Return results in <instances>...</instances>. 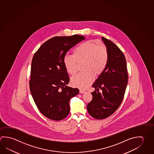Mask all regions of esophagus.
Here are the masks:
<instances>
[{"instance_id": "1", "label": "esophagus", "mask_w": 154, "mask_h": 154, "mask_svg": "<svg viewBox=\"0 0 154 154\" xmlns=\"http://www.w3.org/2000/svg\"><path fill=\"white\" fill-rule=\"evenodd\" d=\"M85 90H79V93H81V94H84V93H85Z\"/></svg>"}]
</instances>
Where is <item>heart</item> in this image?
Returning a JSON list of instances; mask_svg holds the SVG:
<instances>
[{
	"mask_svg": "<svg viewBox=\"0 0 154 154\" xmlns=\"http://www.w3.org/2000/svg\"><path fill=\"white\" fill-rule=\"evenodd\" d=\"M108 61V53L106 47L91 42L82 44L73 52V56L66 55L64 64L68 73L75 75L77 72V63L83 62L82 73L71 79V84L81 89H85L94 79L104 70Z\"/></svg>",
	"mask_w": 154,
	"mask_h": 154,
	"instance_id": "heart-1",
	"label": "heart"
}]
</instances>
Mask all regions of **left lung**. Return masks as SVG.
<instances>
[{
    "mask_svg": "<svg viewBox=\"0 0 154 154\" xmlns=\"http://www.w3.org/2000/svg\"><path fill=\"white\" fill-rule=\"evenodd\" d=\"M102 39L108 51V63L92 85L95 90L91 92L92 100L87 105L89 114L98 119H106L117 110L124 98L128 81L124 54L112 42L103 37Z\"/></svg>",
    "mask_w": 154,
    "mask_h": 154,
    "instance_id": "1",
    "label": "left lung"
}]
</instances>
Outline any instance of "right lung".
<instances>
[{
    "label": "right lung",
    "mask_w": 154,
    "mask_h": 154,
    "mask_svg": "<svg viewBox=\"0 0 154 154\" xmlns=\"http://www.w3.org/2000/svg\"><path fill=\"white\" fill-rule=\"evenodd\" d=\"M84 39L78 35L54 37L42 44L33 57L30 91L39 110L48 119L60 121L70 112L69 101L79 90L66 85L70 78L64 58L71 48Z\"/></svg>",
    "instance_id": "1"
}]
</instances>
